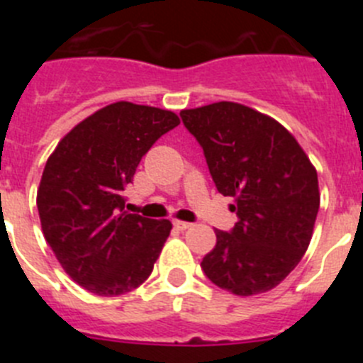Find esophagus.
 I'll return each instance as SVG.
<instances>
[{"label":"esophagus","mask_w":363,"mask_h":363,"mask_svg":"<svg viewBox=\"0 0 363 363\" xmlns=\"http://www.w3.org/2000/svg\"><path fill=\"white\" fill-rule=\"evenodd\" d=\"M172 225H174V229H178V230H187L189 227H191V223H189V221L174 220V223H172Z\"/></svg>","instance_id":"1"}]
</instances>
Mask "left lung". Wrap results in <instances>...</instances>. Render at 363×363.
Wrapping results in <instances>:
<instances>
[{"label": "left lung", "instance_id": "obj_1", "mask_svg": "<svg viewBox=\"0 0 363 363\" xmlns=\"http://www.w3.org/2000/svg\"><path fill=\"white\" fill-rule=\"evenodd\" d=\"M179 116L238 216L229 233L214 230L216 245L201 259L205 277L236 296L267 293L296 267L313 238L316 169L284 125L251 107L218 101Z\"/></svg>", "mask_w": 363, "mask_h": 363}]
</instances>
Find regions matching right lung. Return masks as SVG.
<instances>
[{
	"label": "right lung",
	"mask_w": 363,
	"mask_h": 363,
	"mask_svg": "<svg viewBox=\"0 0 363 363\" xmlns=\"http://www.w3.org/2000/svg\"><path fill=\"white\" fill-rule=\"evenodd\" d=\"M174 112L116 101L85 118L47 160L38 213L65 272L98 296H120L149 278L172 223L125 211V187Z\"/></svg>",
	"instance_id": "obj_1"
}]
</instances>
